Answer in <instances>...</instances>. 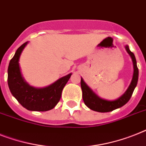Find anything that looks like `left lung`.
Listing matches in <instances>:
<instances>
[{"label": "left lung", "mask_w": 146, "mask_h": 146, "mask_svg": "<svg viewBox=\"0 0 146 146\" xmlns=\"http://www.w3.org/2000/svg\"><path fill=\"white\" fill-rule=\"evenodd\" d=\"M126 51L127 52L133 61V74L131 82L129 85L128 88L124 92L123 95H121L117 100H106L99 98L94 92H93L84 80L81 78V88L82 91V98L85 104L91 110L99 112H111L112 110L121 107L129 101L131 99L133 92L134 91L135 88L137 85L139 77V70L137 65V61L135 58L134 54L131 52L128 46H125Z\"/></svg>", "instance_id": "1"}]
</instances>
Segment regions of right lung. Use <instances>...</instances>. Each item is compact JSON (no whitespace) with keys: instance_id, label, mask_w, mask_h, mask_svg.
Wrapping results in <instances>:
<instances>
[{"instance_id":"1","label":"right lung","mask_w":146,"mask_h":146,"mask_svg":"<svg viewBox=\"0 0 146 146\" xmlns=\"http://www.w3.org/2000/svg\"><path fill=\"white\" fill-rule=\"evenodd\" d=\"M28 44L25 42L18 48L8 67V85L12 94L23 107L31 111L45 112L56 106L61 97V92L72 73L62 77L45 88H34L28 85L21 73L19 58Z\"/></svg>"}]
</instances>
